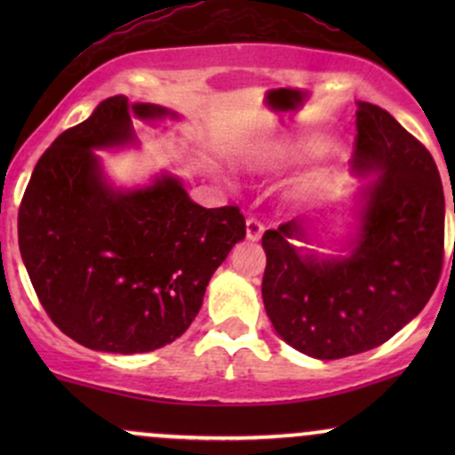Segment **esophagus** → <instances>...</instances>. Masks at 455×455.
<instances>
[{"label": "esophagus", "mask_w": 455, "mask_h": 455, "mask_svg": "<svg viewBox=\"0 0 455 455\" xmlns=\"http://www.w3.org/2000/svg\"><path fill=\"white\" fill-rule=\"evenodd\" d=\"M263 233L265 227L259 220H254V218L245 220V237H248L250 242H259V239L263 237Z\"/></svg>", "instance_id": "1"}]
</instances>
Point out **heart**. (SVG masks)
Listing matches in <instances>:
<instances>
[{
    "label": "heart",
    "mask_w": 455,
    "mask_h": 455,
    "mask_svg": "<svg viewBox=\"0 0 455 455\" xmlns=\"http://www.w3.org/2000/svg\"><path fill=\"white\" fill-rule=\"evenodd\" d=\"M250 166H252L254 171H267V169H271V166H274V160H271L269 156H260V158L252 160V164H250ZM318 184H321V177H318V175L306 177V180H301L299 184L291 188V190H289V201H293V203L306 201L307 196L315 195Z\"/></svg>",
    "instance_id": "b5f03b06"
}]
</instances>
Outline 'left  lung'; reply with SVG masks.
I'll list each match as a JSON object with an SVG mask.
<instances>
[{
  "mask_svg": "<svg viewBox=\"0 0 455 455\" xmlns=\"http://www.w3.org/2000/svg\"><path fill=\"white\" fill-rule=\"evenodd\" d=\"M355 104L351 166L368 181L348 203L263 235L271 325L315 359L387 342L424 310L443 267L445 196L430 151L377 104Z\"/></svg>",
  "mask_w": 455,
  "mask_h": 455,
  "instance_id": "left-lung-1",
  "label": "left lung"
}]
</instances>
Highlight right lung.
Masks as SVG:
<instances>
[{"label":"right lung","mask_w":455,"mask_h":455,"mask_svg":"<svg viewBox=\"0 0 455 455\" xmlns=\"http://www.w3.org/2000/svg\"><path fill=\"white\" fill-rule=\"evenodd\" d=\"M166 119L181 115L107 98L44 151L20 203L19 250L40 304L92 351L149 353L177 340L245 237L237 207H201L169 171L134 186L104 171L98 151L137 149V122Z\"/></svg>","instance_id":"obj_1"}]
</instances>
